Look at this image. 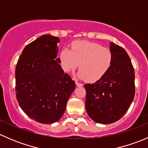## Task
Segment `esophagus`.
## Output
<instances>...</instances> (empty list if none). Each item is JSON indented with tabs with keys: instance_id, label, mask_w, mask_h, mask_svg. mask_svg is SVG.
<instances>
[{
	"instance_id": "esophagus-1",
	"label": "esophagus",
	"mask_w": 148,
	"mask_h": 148,
	"mask_svg": "<svg viewBox=\"0 0 148 148\" xmlns=\"http://www.w3.org/2000/svg\"><path fill=\"white\" fill-rule=\"evenodd\" d=\"M76 84H77V86H83V84L79 83L78 81H76Z\"/></svg>"
}]
</instances>
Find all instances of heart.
<instances>
[{
  "label": "heart",
  "instance_id": "b5f03b06",
  "mask_svg": "<svg viewBox=\"0 0 148 148\" xmlns=\"http://www.w3.org/2000/svg\"><path fill=\"white\" fill-rule=\"evenodd\" d=\"M60 62L66 72L76 69L79 65L78 77L88 82H96L110 70L112 53L100 44L86 41L73 43L71 50L64 48L60 53Z\"/></svg>",
  "mask_w": 148,
  "mask_h": 148
}]
</instances>
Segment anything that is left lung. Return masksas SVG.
Instances as JSON below:
<instances>
[{"label":"left lung","instance_id":"8db88e82","mask_svg":"<svg viewBox=\"0 0 148 148\" xmlns=\"http://www.w3.org/2000/svg\"><path fill=\"white\" fill-rule=\"evenodd\" d=\"M112 63L99 81L84 84L85 107L95 122L111 124L125 114L135 97V71L126 51L110 43Z\"/></svg>","mask_w":148,"mask_h":148}]
</instances>
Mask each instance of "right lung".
<instances>
[{"label":"right lung","instance_id":"1","mask_svg":"<svg viewBox=\"0 0 148 148\" xmlns=\"http://www.w3.org/2000/svg\"><path fill=\"white\" fill-rule=\"evenodd\" d=\"M58 37L41 36L28 44L16 67V99L32 120L51 124L60 120L75 82L64 72L58 53Z\"/></svg>","mask_w":148,"mask_h":148}]
</instances>
